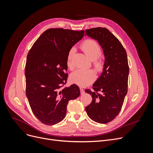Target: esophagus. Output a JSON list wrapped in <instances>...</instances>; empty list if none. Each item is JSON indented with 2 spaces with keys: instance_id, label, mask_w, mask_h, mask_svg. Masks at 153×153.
Masks as SVG:
<instances>
[{
  "instance_id": "esophagus-1",
  "label": "esophagus",
  "mask_w": 153,
  "mask_h": 153,
  "mask_svg": "<svg viewBox=\"0 0 153 153\" xmlns=\"http://www.w3.org/2000/svg\"><path fill=\"white\" fill-rule=\"evenodd\" d=\"M80 93H81V94H83L85 93V91H84V89H82V88H80Z\"/></svg>"
}]
</instances>
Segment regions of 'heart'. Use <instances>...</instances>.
Instances as JSON below:
<instances>
[{"label": "heart", "mask_w": 153, "mask_h": 153, "mask_svg": "<svg viewBox=\"0 0 153 153\" xmlns=\"http://www.w3.org/2000/svg\"><path fill=\"white\" fill-rule=\"evenodd\" d=\"M81 48L84 53L87 55V57L90 59L94 61L98 58L101 52V47L96 41L88 39L84 41L81 45ZM75 49L72 48L69 51L67 56V65L69 68H72L71 60L74 53H75ZM95 67L100 69L103 67V61L101 59H97L94 62ZM96 78V74L92 70H86L83 69H78L74 71L70 76L71 80L75 84L85 86L91 84L93 82Z\"/></svg>", "instance_id": "obj_1"}]
</instances>
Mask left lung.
<instances>
[{"label":"left lung","instance_id":"1","mask_svg":"<svg viewBox=\"0 0 153 153\" xmlns=\"http://www.w3.org/2000/svg\"><path fill=\"white\" fill-rule=\"evenodd\" d=\"M85 35L98 41L105 58L103 72L92 85L93 90H85L92 98L85 110L92 121L106 124L119 114L127 94V54L121 42L107 29L96 27L87 29Z\"/></svg>","mask_w":153,"mask_h":153}]
</instances>
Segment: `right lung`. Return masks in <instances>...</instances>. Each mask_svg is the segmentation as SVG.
I'll use <instances>...</instances> for the list:
<instances>
[{"label": "right lung", "instance_id": "1", "mask_svg": "<svg viewBox=\"0 0 153 153\" xmlns=\"http://www.w3.org/2000/svg\"><path fill=\"white\" fill-rule=\"evenodd\" d=\"M84 30L49 29L37 39L27 55L25 65L26 96L32 112L46 125L62 121L69 100L80 94L76 84L64 87L68 75L67 56Z\"/></svg>", "mask_w": 153, "mask_h": 153}]
</instances>
